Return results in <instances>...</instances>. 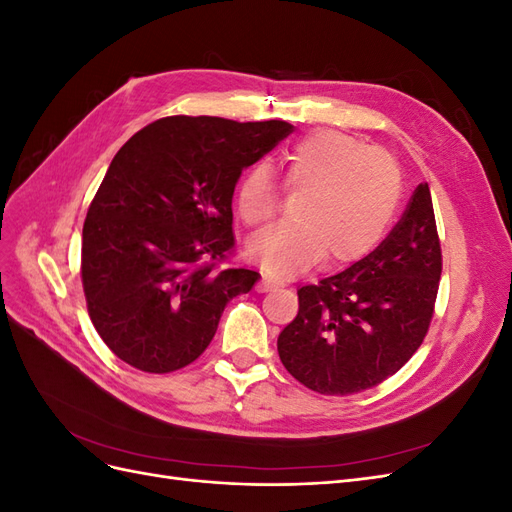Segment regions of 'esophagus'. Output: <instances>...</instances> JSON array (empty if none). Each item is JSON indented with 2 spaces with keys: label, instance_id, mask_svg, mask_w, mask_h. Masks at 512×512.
Returning <instances> with one entry per match:
<instances>
[{
  "label": "esophagus",
  "instance_id": "obj_1",
  "mask_svg": "<svg viewBox=\"0 0 512 512\" xmlns=\"http://www.w3.org/2000/svg\"><path fill=\"white\" fill-rule=\"evenodd\" d=\"M273 288H277V282L271 280V277H267V275H262V280H260L258 286H256L258 292H269V290H273Z\"/></svg>",
  "mask_w": 512,
  "mask_h": 512
}]
</instances>
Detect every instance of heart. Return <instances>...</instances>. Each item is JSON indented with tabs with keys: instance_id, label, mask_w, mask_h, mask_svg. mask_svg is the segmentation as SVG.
Returning <instances> with one entry per match:
<instances>
[{
	"instance_id": "heart-1",
	"label": "heart",
	"mask_w": 512,
	"mask_h": 512,
	"mask_svg": "<svg viewBox=\"0 0 512 512\" xmlns=\"http://www.w3.org/2000/svg\"><path fill=\"white\" fill-rule=\"evenodd\" d=\"M286 185L301 192L292 222L250 239V256L271 275L288 277L324 258L344 267L369 256L389 232L404 192L397 160L337 130L303 136L286 156ZM277 205V181L267 162L245 170L237 209L245 224H267Z\"/></svg>"
}]
</instances>
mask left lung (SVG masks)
Here are the masks:
<instances>
[{
  "instance_id": "1",
  "label": "left lung",
  "mask_w": 512,
  "mask_h": 512,
  "mask_svg": "<svg viewBox=\"0 0 512 512\" xmlns=\"http://www.w3.org/2000/svg\"><path fill=\"white\" fill-rule=\"evenodd\" d=\"M442 275L429 185L374 252L316 286L297 290L299 314L277 337L290 374L320 395L378 386L423 344Z\"/></svg>"
}]
</instances>
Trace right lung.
<instances>
[{
    "instance_id": "right-lung-1",
    "label": "right lung",
    "mask_w": 512,
    "mask_h": 512,
    "mask_svg": "<svg viewBox=\"0 0 512 512\" xmlns=\"http://www.w3.org/2000/svg\"><path fill=\"white\" fill-rule=\"evenodd\" d=\"M292 132L288 121L175 115L123 145L91 200L81 277L91 322L121 361L168 374L196 361L226 303L260 273L218 269L235 247L241 170Z\"/></svg>"
}]
</instances>
